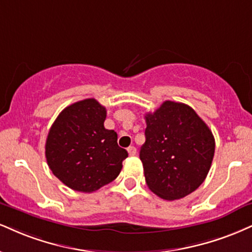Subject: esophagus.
I'll return each mask as SVG.
<instances>
[{"instance_id":"esophagus-1","label":"esophagus","mask_w":252,"mask_h":252,"mask_svg":"<svg viewBox=\"0 0 252 252\" xmlns=\"http://www.w3.org/2000/svg\"><path fill=\"white\" fill-rule=\"evenodd\" d=\"M128 153H129L130 156H135L136 153H137V150H136L135 147H129L128 148Z\"/></svg>"}]
</instances>
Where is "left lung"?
<instances>
[{"instance_id":"obj_1","label":"left lung","mask_w":252,"mask_h":252,"mask_svg":"<svg viewBox=\"0 0 252 252\" xmlns=\"http://www.w3.org/2000/svg\"><path fill=\"white\" fill-rule=\"evenodd\" d=\"M139 151L147 186L166 201L183 198L204 182L215 154L211 130L191 107L165 101L145 114Z\"/></svg>"}]
</instances>
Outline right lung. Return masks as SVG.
<instances>
[{
    "label": "right lung",
    "mask_w": 252,
    "mask_h": 252,
    "mask_svg": "<svg viewBox=\"0 0 252 252\" xmlns=\"http://www.w3.org/2000/svg\"><path fill=\"white\" fill-rule=\"evenodd\" d=\"M107 110L87 98L61 111L45 142V158L59 180L75 191L94 192L120 175L128 157L117 134L104 128Z\"/></svg>",
    "instance_id": "add662e5"
}]
</instances>
